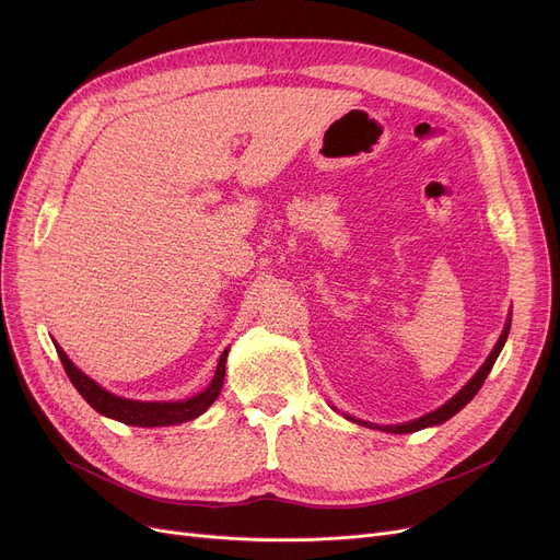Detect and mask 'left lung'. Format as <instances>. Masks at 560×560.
<instances>
[{"instance_id": "8db88e82", "label": "left lung", "mask_w": 560, "mask_h": 560, "mask_svg": "<svg viewBox=\"0 0 560 560\" xmlns=\"http://www.w3.org/2000/svg\"><path fill=\"white\" fill-rule=\"evenodd\" d=\"M509 331H511V317H509V322H506V327H504L502 336H499L494 349L490 351V357H488L486 363L479 368V372H477L472 378H469L467 384H465L450 401H445L440 408L431 410V413H427V416H422V418H418V420H413V422H406V424H386V427H378V424H372V422H363V420H357V418H351V416H345V418H347V420H354L357 424H363V427H370V429H381V431H388V433H413V431H420V429H427V427H438V424L447 422L450 418H454V416L458 413V410H460L463 406H467V401H472V397L479 393V388L483 386L486 376L490 374V370H492V365H494V361H497V357H499V351H502V347H504V342H506V338H509Z\"/></svg>"}]
</instances>
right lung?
Instances as JSON below:
<instances>
[{"mask_svg":"<svg viewBox=\"0 0 560 560\" xmlns=\"http://www.w3.org/2000/svg\"><path fill=\"white\" fill-rule=\"evenodd\" d=\"M58 359L63 363L66 374L70 376L72 386L79 390V395L91 404L97 413L113 418L117 422H125L131 427H170V424H182L188 420L199 418L206 408H209L224 384V368H226V354L229 349L222 351V357L218 361V370L215 376L211 378V384L206 386L203 393L184 399V401H136V399H125L117 397L108 390H104L97 381H93L91 376H85L70 359L66 351L54 342Z\"/></svg>","mask_w":560,"mask_h":560,"instance_id":"add662e5","label":"right lung"}]
</instances>
